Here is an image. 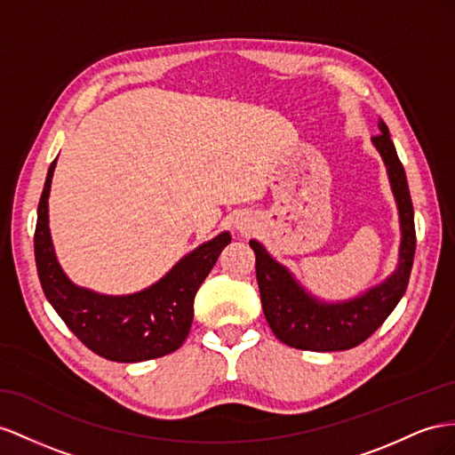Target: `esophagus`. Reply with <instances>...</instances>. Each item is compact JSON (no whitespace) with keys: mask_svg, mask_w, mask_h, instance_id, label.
I'll return each instance as SVG.
<instances>
[{"mask_svg":"<svg viewBox=\"0 0 455 455\" xmlns=\"http://www.w3.org/2000/svg\"><path fill=\"white\" fill-rule=\"evenodd\" d=\"M238 228H242V230H248V228H250L248 219H240V220H238Z\"/></svg>","mask_w":455,"mask_h":455,"instance_id":"esophagus-1","label":"esophagus"}]
</instances>
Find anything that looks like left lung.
Returning <instances> with one entry per match:
<instances>
[{
	"mask_svg": "<svg viewBox=\"0 0 455 455\" xmlns=\"http://www.w3.org/2000/svg\"><path fill=\"white\" fill-rule=\"evenodd\" d=\"M379 128L380 134L372 136V144L387 165L402 228L398 267L387 281L367 290L359 298L327 304L306 292L292 273L275 261L258 240H250L255 253V276H258L265 319L276 339L290 347L307 349V352H340V349L355 347L387 321L405 294L417 242L413 204L388 126L379 121Z\"/></svg>",
	"mask_w": 455,
	"mask_h": 455,
	"instance_id": "left-lung-1",
	"label": "left lung"
}]
</instances>
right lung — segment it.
Wrapping results in <instances>:
<instances>
[{"instance_id": "add662e5", "label": "right lung", "mask_w": 455, "mask_h": 455, "mask_svg": "<svg viewBox=\"0 0 455 455\" xmlns=\"http://www.w3.org/2000/svg\"><path fill=\"white\" fill-rule=\"evenodd\" d=\"M55 161L45 177L34 232V258L45 298L80 342L109 361L136 363L172 354L190 332L197 288L228 246L230 235L220 232L202 243L161 281L136 294L106 296L80 288L57 263L50 236L48 197Z\"/></svg>"}]
</instances>
